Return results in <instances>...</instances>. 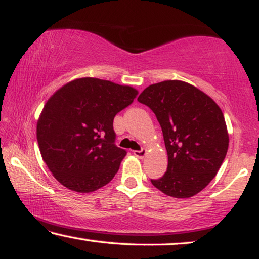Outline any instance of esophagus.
<instances>
[{"instance_id": "esophagus-1", "label": "esophagus", "mask_w": 259, "mask_h": 259, "mask_svg": "<svg viewBox=\"0 0 259 259\" xmlns=\"http://www.w3.org/2000/svg\"><path fill=\"white\" fill-rule=\"evenodd\" d=\"M133 154H134V156H137L139 158H143V157L146 156V154H147V149L142 148L140 150H134Z\"/></svg>"}]
</instances>
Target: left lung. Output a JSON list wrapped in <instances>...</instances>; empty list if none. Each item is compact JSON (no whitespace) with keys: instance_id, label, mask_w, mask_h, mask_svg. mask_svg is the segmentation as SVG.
Listing matches in <instances>:
<instances>
[{"instance_id":"left-lung-1","label":"left lung","mask_w":259,"mask_h":259,"mask_svg":"<svg viewBox=\"0 0 259 259\" xmlns=\"http://www.w3.org/2000/svg\"><path fill=\"white\" fill-rule=\"evenodd\" d=\"M138 101L156 116L168 153L166 172L150 182L166 196L193 197L215 177L228 150L221 109L201 90L178 79L147 87Z\"/></svg>"}]
</instances>
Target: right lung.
Here are the masks:
<instances>
[{
  "label": "right lung",
  "mask_w": 259,
  "mask_h": 259,
  "mask_svg": "<svg viewBox=\"0 0 259 259\" xmlns=\"http://www.w3.org/2000/svg\"><path fill=\"white\" fill-rule=\"evenodd\" d=\"M138 90L106 79L82 77L52 95L37 124L44 162L71 191L93 192L112 181L126 150L114 145L113 119Z\"/></svg>",
  "instance_id": "obj_1"
}]
</instances>
